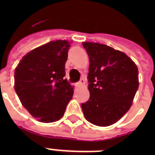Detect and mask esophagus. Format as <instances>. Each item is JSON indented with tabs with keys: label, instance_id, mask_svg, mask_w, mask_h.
Here are the masks:
<instances>
[{
	"label": "esophagus",
	"instance_id": "1",
	"mask_svg": "<svg viewBox=\"0 0 155 155\" xmlns=\"http://www.w3.org/2000/svg\"><path fill=\"white\" fill-rule=\"evenodd\" d=\"M85 82H86L85 79H81V80H80V82H79V84H80V85H84Z\"/></svg>",
	"mask_w": 155,
	"mask_h": 155
}]
</instances>
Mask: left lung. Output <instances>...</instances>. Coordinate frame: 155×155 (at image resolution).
<instances>
[{"instance_id":"1","label":"left lung","mask_w":155,"mask_h":155,"mask_svg":"<svg viewBox=\"0 0 155 155\" xmlns=\"http://www.w3.org/2000/svg\"><path fill=\"white\" fill-rule=\"evenodd\" d=\"M89 57V100L82 104L87 121L109 126L120 120L132 105L139 86L138 70L124 52L107 45L84 42Z\"/></svg>"}]
</instances>
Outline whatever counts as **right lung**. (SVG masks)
I'll return each mask as SVG.
<instances>
[{"label":"right lung","instance_id":"1","mask_svg":"<svg viewBox=\"0 0 155 155\" xmlns=\"http://www.w3.org/2000/svg\"><path fill=\"white\" fill-rule=\"evenodd\" d=\"M70 42L56 40L30 51L14 71V89L24 108L44 123L63 117L74 93L65 76Z\"/></svg>","mask_w":155,"mask_h":155}]
</instances>
